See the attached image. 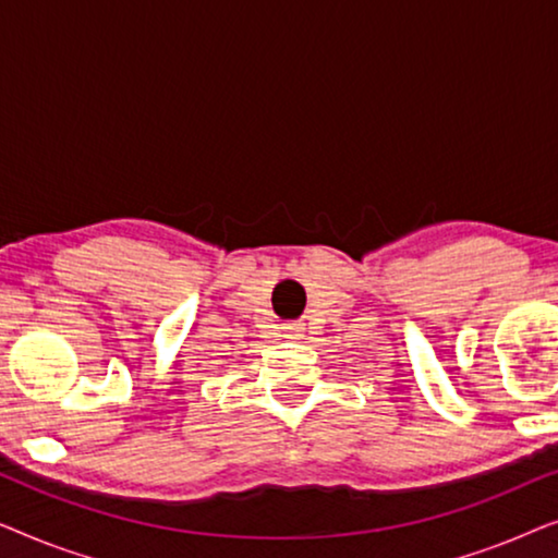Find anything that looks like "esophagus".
I'll return each mask as SVG.
<instances>
[{"mask_svg":"<svg viewBox=\"0 0 558 558\" xmlns=\"http://www.w3.org/2000/svg\"><path fill=\"white\" fill-rule=\"evenodd\" d=\"M284 330H287V332H300V327H296V325H287Z\"/></svg>","mask_w":558,"mask_h":558,"instance_id":"esophagus-1","label":"esophagus"}]
</instances>
